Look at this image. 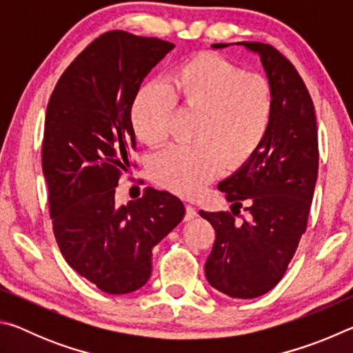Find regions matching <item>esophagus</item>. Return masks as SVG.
I'll return each mask as SVG.
<instances>
[{
  "label": "esophagus",
  "instance_id": "esophagus-1",
  "mask_svg": "<svg viewBox=\"0 0 353 353\" xmlns=\"http://www.w3.org/2000/svg\"><path fill=\"white\" fill-rule=\"evenodd\" d=\"M196 210H194V207H191L190 204H187L185 205V221H190V219H193L194 216H196Z\"/></svg>",
  "mask_w": 353,
  "mask_h": 353
}]
</instances>
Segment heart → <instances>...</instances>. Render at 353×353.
<instances>
[{"mask_svg":"<svg viewBox=\"0 0 353 353\" xmlns=\"http://www.w3.org/2000/svg\"><path fill=\"white\" fill-rule=\"evenodd\" d=\"M176 104L198 115L193 145H174L155 155L151 176L172 193L193 198L223 168L240 170L271 132L276 94L271 81L246 73L214 52H199L171 71L166 88L145 85L134 99L135 134L149 146L168 140Z\"/></svg>","mask_w":353,"mask_h":353,"instance_id":"b5f03b06","label":"heart"}]
</instances>
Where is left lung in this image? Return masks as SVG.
<instances>
[{"label":"left lung","instance_id":"left-lung-1","mask_svg":"<svg viewBox=\"0 0 353 353\" xmlns=\"http://www.w3.org/2000/svg\"><path fill=\"white\" fill-rule=\"evenodd\" d=\"M240 45L259 52L272 83V128L259 154L218 185L225 199L234 202L232 213L199 214L214 229L205 261L208 283L229 297L254 299L282 280L307 230L319 149L313 101L292 63L268 43ZM243 203L246 217L239 216ZM235 216L242 221H235Z\"/></svg>","mask_w":353,"mask_h":353}]
</instances>
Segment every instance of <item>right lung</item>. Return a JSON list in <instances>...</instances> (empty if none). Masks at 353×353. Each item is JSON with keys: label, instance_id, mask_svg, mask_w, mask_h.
I'll return each instance as SVG.
<instances>
[{"label": "right lung", "instance_id": "add662e5", "mask_svg": "<svg viewBox=\"0 0 353 353\" xmlns=\"http://www.w3.org/2000/svg\"><path fill=\"white\" fill-rule=\"evenodd\" d=\"M172 48L162 39L104 32L68 65L46 107L41 168L57 246L77 274L109 294L148 282L152 248L185 214L181 199L154 188L115 205L137 149L134 99Z\"/></svg>", "mask_w": 353, "mask_h": 353}]
</instances>
